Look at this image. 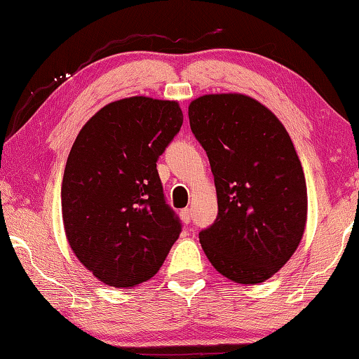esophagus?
Returning a JSON list of instances; mask_svg holds the SVG:
<instances>
[{"instance_id": "esophagus-1", "label": "esophagus", "mask_w": 359, "mask_h": 359, "mask_svg": "<svg viewBox=\"0 0 359 359\" xmlns=\"http://www.w3.org/2000/svg\"><path fill=\"white\" fill-rule=\"evenodd\" d=\"M180 219L184 224H190L191 222V209H182L180 210Z\"/></svg>"}]
</instances>
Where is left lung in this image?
<instances>
[{"mask_svg": "<svg viewBox=\"0 0 359 359\" xmlns=\"http://www.w3.org/2000/svg\"><path fill=\"white\" fill-rule=\"evenodd\" d=\"M217 191L200 243L214 269L241 284L269 280L292 257L306 222V184L294 144L269 108L243 94H209L189 107Z\"/></svg>", "mask_w": 359, "mask_h": 359, "instance_id": "8db88e82", "label": "left lung"}]
</instances>
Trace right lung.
I'll return each instance as SVG.
<instances>
[{"label": "right lung", "instance_id": "1", "mask_svg": "<svg viewBox=\"0 0 359 359\" xmlns=\"http://www.w3.org/2000/svg\"><path fill=\"white\" fill-rule=\"evenodd\" d=\"M177 102H111L79 130L62 180V217L78 260L102 283L134 287L156 275L182 224L156 161L179 134Z\"/></svg>", "mask_w": 359, "mask_h": 359}]
</instances>
